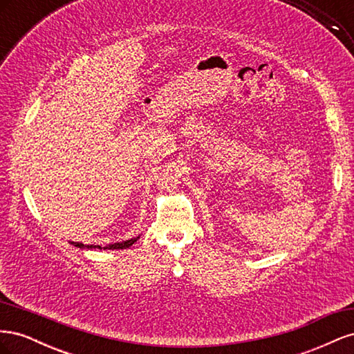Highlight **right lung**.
Wrapping results in <instances>:
<instances>
[{
  "mask_svg": "<svg viewBox=\"0 0 354 354\" xmlns=\"http://www.w3.org/2000/svg\"><path fill=\"white\" fill-rule=\"evenodd\" d=\"M138 236L137 238H131L128 241H124V242H116V243H111V245H106V246H100V245H84V243H80V242H71L72 245L78 246V248H99V250H124V248H130V246L137 242Z\"/></svg>",
  "mask_w": 354,
  "mask_h": 354,
  "instance_id": "obj_1",
  "label": "right lung"
}]
</instances>
